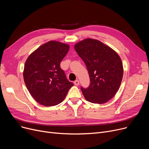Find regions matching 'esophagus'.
Listing matches in <instances>:
<instances>
[{"mask_svg":"<svg viewBox=\"0 0 149 149\" xmlns=\"http://www.w3.org/2000/svg\"><path fill=\"white\" fill-rule=\"evenodd\" d=\"M74 84L76 85V86H79V85L80 84V81H79V80H75V81H74Z\"/></svg>","mask_w":149,"mask_h":149,"instance_id":"34e87169","label":"esophagus"}]
</instances>
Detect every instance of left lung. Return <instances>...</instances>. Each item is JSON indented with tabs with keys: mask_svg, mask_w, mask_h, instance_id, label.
<instances>
[{
	"mask_svg": "<svg viewBox=\"0 0 149 149\" xmlns=\"http://www.w3.org/2000/svg\"><path fill=\"white\" fill-rule=\"evenodd\" d=\"M74 48L86 66L90 78L88 88L81 87L87 101L103 104L111 100L118 91L123 76L120 56L110 47L97 40L87 38Z\"/></svg>",
	"mask_w": 149,
	"mask_h": 149,
	"instance_id": "left-lung-1",
	"label": "left lung"
}]
</instances>
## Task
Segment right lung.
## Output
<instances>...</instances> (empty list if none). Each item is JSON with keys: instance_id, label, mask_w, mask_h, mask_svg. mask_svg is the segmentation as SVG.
I'll return each mask as SVG.
<instances>
[{"instance_id": "right-lung-1", "label": "right lung", "mask_w": 149, "mask_h": 149, "mask_svg": "<svg viewBox=\"0 0 149 149\" xmlns=\"http://www.w3.org/2000/svg\"><path fill=\"white\" fill-rule=\"evenodd\" d=\"M69 49L67 44L49 41L27 58L23 79L31 95L39 104L45 106L60 104L74 86L60 68V63Z\"/></svg>"}]
</instances>
